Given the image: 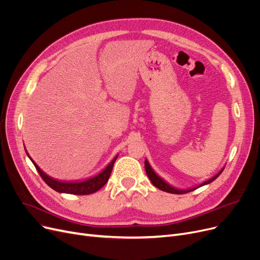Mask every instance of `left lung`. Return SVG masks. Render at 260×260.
<instances>
[{"label": "left lung", "instance_id": "obj_1", "mask_svg": "<svg viewBox=\"0 0 260 260\" xmlns=\"http://www.w3.org/2000/svg\"><path fill=\"white\" fill-rule=\"evenodd\" d=\"M144 167H145V172H146V174H147V177H148L149 180H151V182H152L156 187H158L159 189L163 190V192L171 193V194H185V193H188V192H192V190H194V189H196V188H198V187H200V186H203V185H206V184H209V183L213 182V181L217 178V177L222 173V171L224 170V167H225V166H224L219 172H218L214 177H212V178H210L209 180L200 183V184L197 185V186L190 187V188H186V189L177 188V187L171 185L170 183H168L165 179H162L160 176H158V175L155 173V171L153 170V168L151 167V165H149L148 161H147L146 159H145V162H144Z\"/></svg>", "mask_w": 260, "mask_h": 260}]
</instances>
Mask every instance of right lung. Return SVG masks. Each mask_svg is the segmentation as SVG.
<instances>
[{
  "label": "right lung",
  "instance_id": "add662e5",
  "mask_svg": "<svg viewBox=\"0 0 260 260\" xmlns=\"http://www.w3.org/2000/svg\"><path fill=\"white\" fill-rule=\"evenodd\" d=\"M25 152L27 156H28L29 159L31 160V162L34 163V166L36 167L38 173L40 174L41 177H42V179L45 181V183H47L52 189H54L58 193L73 194V195H89L97 192V190H99L102 186H104V184L108 181V178L109 176H111V173L114 167V163L118 158V155H117L111 162L108 163V166L105 169H103L99 174H97L93 177H90L88 179L82 180V181H61L58 179L51 178L50 176L45 174L31 159V157L28 155V153H27L26 148H25Z\"/></svg>",
  "mask_w": 260,
  "mask_h": 260
}]
</instances>
